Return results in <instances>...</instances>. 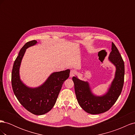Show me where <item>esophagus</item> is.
<instances>
[{
  "label": "esophagus",
  "instance_id": "esophagus-1",
  "mask_svg": "<svg viewBox=\"0 0 135 135\" xmlns=\"http://www.w3.org/2000/svg\"><path fill=\"white\" fill-rule=\"evenodd\" d=\"M76 71L74 70H71L70 71V77L72 78L73 76H74L75 74H76Z\"/></svg>",
  "mask_w": 135,
  "mask_h": 135
}]
</instances>
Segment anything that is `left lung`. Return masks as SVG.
<instances>
[{"label":"left lung","instance_id":"obj_1","mask_svg":"<svg viewBox=\"0 0 135 135\" xmlns=\"http://www.w3.org/2000/svg\"><path fill=\"white\" fill-rule=\"evenodd\" d=\"M108 59L115 66V76L108 91L102 96L92 93L88 81L81 80L73 76L75 92L78 102L85 112L91 114H98L107 112L115 104L123 88L124 76V64L119 51L112 43V51Z\"/></svg>","mask_w":135,"mask_h":135}]
</instances>
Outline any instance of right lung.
Returning a JSON list of instances; mask_svg holds the SVG:
<instances>
[{"mask_svg": "<svg viewBox=\"0 0 135 135\" xmlns=\"http://www.w3.org/2000/svg\"><path fill=\"white\" fill-rule=\"evenodd\" d=\"M35 40L27 42L20 50L15 61L12 71V86L17 100L28 112L35 115H43L50 112L55 105L64 81L69 76L70 70L54 72L40 86H27L20 79V68L26 49L33 46Z\"/></svg>", "mask_w": 135, "mask_h": 135, "instance_id": "add662e5", "label": "right lung"}]
</instances>
